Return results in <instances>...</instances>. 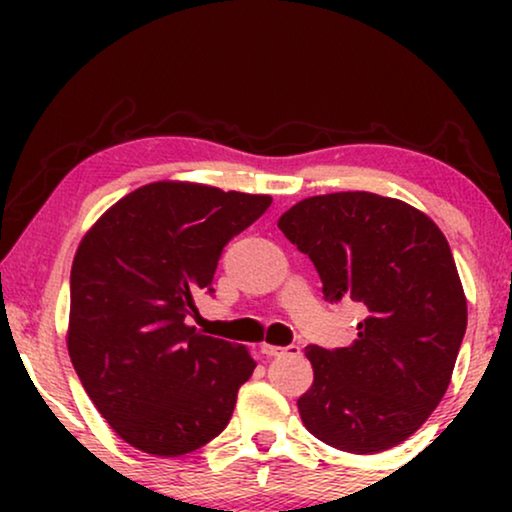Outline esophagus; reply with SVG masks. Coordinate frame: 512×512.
Masks as SVG:
<instances>
[{"label": "esophagus", "mask_w": 512, "mask_h": 512, "mask_svg": "<svg viewBox=\"0 0 512 512\" xmlns=\"http://www.w3.org/2000/svg\"><path fill=\"white\" fill-rule=\"evenodd\" d=\"M261 352L268 356H282V354H300V347L291 345V347H279V345H270V342H261Z\"/></svg>", "instance_id": "34e87169"}]
</instances>
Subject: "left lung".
Here are the masks:
<instances>
[{"instance_id": "1", "label": "left lung", "mask_w": 512, "mask_h": 512, "mask_svg": "<svg viewBox=\"0 0 512 512\" xmlns=\"http://www.w3.org/2000/svg\"><path fill=\"white\" fill-rule=\"evenodd\" d=\"M277 226L310 256L326 300L352 298L366 312L349 347L305 349V429L342 452L396 447L445 396L466 333L450 244L424 212L366 191L305 198Z\"/></svg>"}]
</instances>
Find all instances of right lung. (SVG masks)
<instances>
[{"mask_svg": "<svg viewBox=\"0 0 512 512\" xmlns=\"http://www.w3.org/2000/svg\"><path fill=\"white\" fill-rule=\"evenodd\" d=\"M270 195L153 181L83 235L69 279L67 349L100 415L125 443L181 457L219 436L254 373L249 349L186 324L212 293L221 251Z\"/></svg>", "mask_w": 512, "mask_h": 512, "instance_id": "1", "label": "right lung"}]
</instances>
